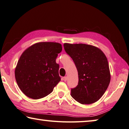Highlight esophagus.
Here are the masks:
<instances>
[{
	"label": "esophagus",
	"instance_id": "esophagus-1",
	"mask_svg": "<svg viewBox=\"0 0 129 129\" xmlns=\"http://www.w3.org/2000/svg\"><path fill=\"white\" fill-rule=\"evenodd\" d=\"M67 79H68V77H67V76H65V77H63V80H64V81H66Z\"/></svg>",
	"mask_w": 129,
	"mask_h": 129
}]
</instances>
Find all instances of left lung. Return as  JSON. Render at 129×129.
I'll list each match as a JSON object with an SVG mask.
<instances>
[{
	"label": "left lung",
	"mask_w": 129,
	"mask_h": 129,
	"mask_svg": "<svg viewBox=\"0 0 129 129\" xmlns=\"http://www.w3.org/2000/svg\"><path fill=\"white\" fill-rule=\"evenodd\" d=\"M63 45L78 72V85L71 89V95L82 104L96 102L105 93L111 81L105 55L98 48L90 45L65 43Z\"/></svg>",
	"instance_id": "left-lung-1"
}]
</instances>
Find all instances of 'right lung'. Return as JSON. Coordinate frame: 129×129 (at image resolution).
I'll list each match as a JSON object with an SVG mask.
<instances>
[{"label":"right lung","instance_id":"right-lung-1","mask_svg":"<svg viewBox=\"0 0 129 129\" xmlns=\"http://www.w3.org/2000/svg\"><path fill=\"white\" fill-rule=\"evenodd\" d=\"M61 51L59 43L41 42L23 52L15 69V78L26 96L38 100L53 91L60 81L56 59Z\"/></svg>","mask_w":129,"mask_h":129}]
</instances>
